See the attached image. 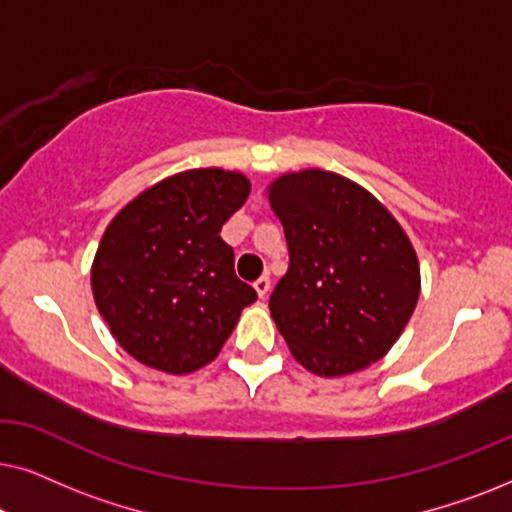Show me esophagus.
<instances>
[{
    "instance_id": "1",
    "label": "esophagus",
    "mask_w": 512,
    "mask_h": 512,
    "mask_svg": "<svg viewBox=\"0 0 512 512\" xmlns=\"http://www.w3.org/2000/svg\"><path fill=\"white\" fill-rule=\"evenodd\" d=\"M270 284H272V282H270V277H268V275L258 277L256 282H254V289H256L258 296H261V298L268 296V291H270Z\"/></svg>"
}]
</instances>
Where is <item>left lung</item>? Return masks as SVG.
Here are the masks:
<instances>
[{
  "instance_id": "1",
  "label": "left lung",
  "mask_w": 512,
  "mask_h": 512,
  "mask_svg": "<svg viewBox=\"0 0 512 512\" xmlns=\"http://www.w3.org/2000/svg\"><path fill=\"white\" fill-rule=\"evenodd\" d=\"M268 198L289 247L270 312L291 354L324 377L382 359L419 298L408 235L373 195L333 172L286 174Z\"/></svg>"
}]
</instances>
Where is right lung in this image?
Segmentation results:
<instances>
[{
    "instance_id": "right-lung-1",
    "label": "right lung",
    "mask_w": 512,
    "mask_h": 512,
    "mask_svg": "<svg viewBox=\"0 0 512 512\" xmlns=\"http://www.w3.org/2000/svg\"><path fill=\"white\" fill-rule=\"evenodd\" d=\"M240 172H181L130 202L104 233L93 296L125 352L172 375L216 359L254 286L221 228L249 198Z\"/></svg>"
}]
</instances>
